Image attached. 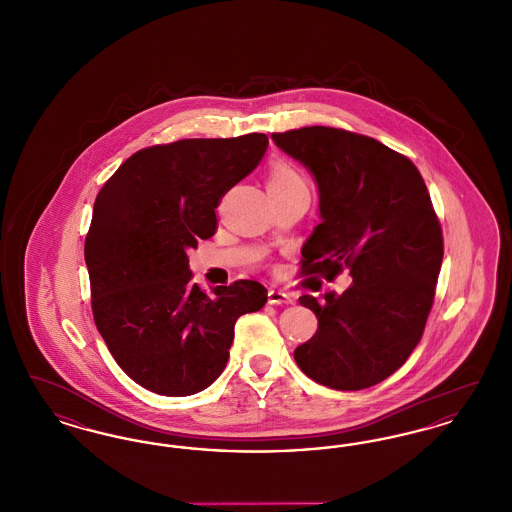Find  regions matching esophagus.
<instances>
[{"instance_id": "esophagus-1", "label": "esophagus", "mask_w": 512, "mask_h": 512, "mask_svg": "<svg viewBox=\"0 0 512 512\" xmlns=\"http://www.w3.org/2000/svg\"><path fill=\"white\" fill-rule=\"evenodd\" d=\"M268 303H270V305H288V303H293V299L290 293L276 290V288H270V290H268Z\"/></svg>"}]
</instances>
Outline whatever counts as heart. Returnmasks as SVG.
<instances>
[{
  "instance_id": "heart-1",
  "label": "heart",
  "mask_w": 512,
  "mask_h": 512,
  "mask_svg": "<svg viewBox=\"0 0 512 512\" xmlns=\"http://www.w3.org/2000/svg\"><path fill=\"white\" fill-rule=\"evenodd\" d=\"M303 178L288 161H272L268 167V186H292L301 184Z\"/></svg>"
}]
</instances>
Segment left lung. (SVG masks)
<instances>
[{"label": "left lung", "mask_w": 512, "mask_h": 512, "mask_svg": "<svg viewBox=\"0 0 512 512\" xmlns=\"http://www.w3.org/2000/svg\"><path fill=\"white\" fill-rule=\"evenodd\" d=\"M272 140L318 186L301 274L334 280L347 267L353 278L341 295L299 297L318 330L295 363L322 386L365 390L409 359L434 303L443 236L430 194L413 163L374 138L305 126Z\"/></svg>", "instance_id": "8db88e82"}]
</instances>
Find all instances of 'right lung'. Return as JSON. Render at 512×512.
<instances>
[{"mask_svg":"<svg viewBox=\"0 0 512 512\" xmlns=\"http://www.w3.org/2000/svg\"><path fill=\"white\" fill-rule=\"evenodd\" d=\"M265 134L146 147L99 190L84 259L92 311L117 365L142 388L184 397L228 361L234 324L265 307L255 280L192 284L188 251L217 230L220 197L261 163Z\"/></svg>","mask_w":512,"mask_h":512,"instance_id":"1","label":"right lung"}]
</instances>
